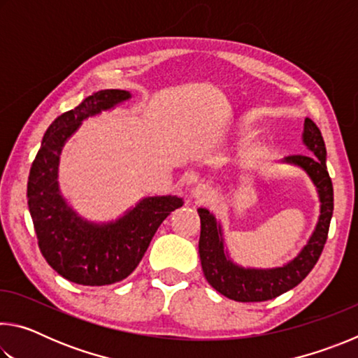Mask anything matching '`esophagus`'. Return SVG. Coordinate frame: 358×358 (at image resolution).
I'll return each mask as SVG.
<instances>
[{"label":"esophagus","mask_w":358,"mask_h":358,"mask_svg":"<svg viewBox=\"0 0 358 358\" xmlns=\"http://www.w3.org/2000/svg\"><path fill=\"white\" fill-rule=\"evenodd\" d=\"M210 189L207 186H203V185H197V186H194L192 189H191V197L192 199H196L197 202H207L208 199H210Z\"/></svg>","instance_id":"34e87169"}]
</instances>
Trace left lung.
Listing matches in <instances>:
<instances>
[{"instance_id":"1","label":"left lung","mask_w":358,"mask_h":358,"mask_svg":"<svg viewBox=\"0 0 358 358\" xmlns=\"http://www.w3.org/2000/svg\"><path fill=\"white\" fill-rule=\"evenodd\" d=\"M303 143L308 155L286 156L281 162L300 167L316 186L320 202V215L308 243L296 256L275 268H250L230 259L224 245L222 227L207 208H197L201 216L199 254L203 275L210 286L235 301H265L276 299L305 280L322 254L333 215V186L327 171V150L322 134L313 120L303 124Z\"/></svg>"}]
</instances>
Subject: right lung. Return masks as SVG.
I'll list each match as a JSON object with an SVG mask.
<instances>
[{"mask_svg":"<svg viewBox=\"0 0 358 358\" xmlns=\"http://www.w3.org/2000/svg\"><path fill=\"white\" fill-rule=\"evenodd\" d=\"M132 96L101 90L53 121L45 131L28 177V208L42 256L66 280L82 286H107L128 278L141 262L161 222L183 205L177 196L143 197L118 220L92 222L72 210L58 183L59 155L88 117Z\"/></svg>","mask_w":358,"mask_h":358,"instance_id":"obj_1","label":"right lung"}]
</instances>
